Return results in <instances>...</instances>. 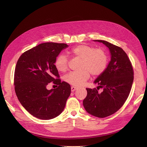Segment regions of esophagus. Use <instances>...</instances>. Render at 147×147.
<instances>
[{"instance_id": "1", "label": "esophagus", "mask_w": 147, "mask_h": 147, "mask_svg": "<svg viewBox=\"0 0 147 147\" xmlns=\"http://www.w3.org/2000/svg\"><path fill=\"white\" fill-rule=\"evenodd\" d=\"M77 89H78V88L74 87V86H71V90L72 92H74V90H76Z\"/></svg>"}]
</instances>
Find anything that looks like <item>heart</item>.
Instances as JSON below:
<instances>
[{"label": "heart", "instance_id": "obj_1", "mask_svg": "<svg viewBox=\"0 0 147 147\" xmlns=\"http://www.w3.org/2000/svg\"><path fill=\"white\" fill-rule=\"evenodd\" d=\"M72 55L82 60L79 72H71L65 78V81L74 86H81L90 78V73L98 76L104 73L108 65V57L101 49H96L86 45H80L73 48ZM55 67L60 72H65L68 69V58L64 54L61 53L55 61Z\"/></svg>", "mask_w": 147, "mask_h": 147}]
</instances>
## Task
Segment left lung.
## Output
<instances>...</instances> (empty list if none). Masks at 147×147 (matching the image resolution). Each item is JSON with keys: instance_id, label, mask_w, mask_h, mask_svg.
Returning a JSON list of instances; mask_svg holds the SVG:
<instances>
[{"instance_id": "8db88e82", "label": "left lung", "mask_w": 147, "mask_h": 147, "mask_svg": "<svg viewBox=\"0 0 147 147\" xmlns=\"http://www.w3.org/2000/svg\"><path fill=\"white\" fill-rule=\"evenodd\" d=\"M109 49L111 60L102 74L94 83L97 89L103 88L99 94L96 89L86 88L88 94L83 101L86 111L94 116L104 118L117 111L129 96L134 81V69L126 52L121 48L105 40H94Z\"/></svg>"}]
</instances>
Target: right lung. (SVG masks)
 I'll return each instance as SVG.
<instances>
[{
  "instance_id": "obj_1",
  "label": "right lung",
  "mask_w": 147,
  "mask_h": 147,
  "mask_svg": "<svg viewBox=\"0 0 147 147\" xmlns=\"http://www.w3.org/2000/svg\"><path fill=\"white\" fill-rule=\"evenodd\" d=\"M68 46L65 43H41L23 53L17 61L14 73L15 93L23 107L34 117L50 120L64 109L71 86L61 82L54 63L61 51ZM51 82L58 88L48 90Z\"/></svg>"
}]
</instances>
